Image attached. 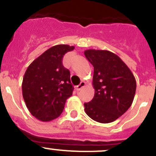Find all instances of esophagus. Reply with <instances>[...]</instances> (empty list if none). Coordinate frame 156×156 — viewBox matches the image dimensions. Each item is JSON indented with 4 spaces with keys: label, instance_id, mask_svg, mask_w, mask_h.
<instances>
[{
    "label": "esophagus",
    "instance_id": "esophagus-1",
    "mask_svg": "<svg viewBox=\"0 0 156 156\" xmlns=\"http://www.w3.org/2000/svg\"><path fill=\"white\" fill-rule=\"evenodd\" d=\"M84 86H85V82H84V81H81V82L80 83V84L76 87V90H80L81 88H82V87H84Z\"/></svg>",
    "mask_w": 156,
    "mask_h": 156
}]
</instances>
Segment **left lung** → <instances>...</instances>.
I'll use <instances>...</instances> for the list:
<instances>
[{
    "instance_id": "1",
    "label": "left lung",
    "mask_w": 156,
    "mask_h": 156,
    "mask_svg": "<svg viewBox=\"0 0 156 156\" xmlns=\"http://www.w3.org/2000/svg\"><path fill=\"white\" fill-rule=\"evenodd\" d=\"M84 55L94 66V96L84 103L89 117L108 123L121 116L132 104L136 82L128 66L116 54L107 50L87 49Z\"/></svg>"
}]
</instances>
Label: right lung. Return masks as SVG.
I'll use <instances>...</instances> for the list:
<instances>
[{"label": "right lung", "instance_id": "obj_1", "mask_svg": "<svg viewBox=\"0 0 156 156\" xmlns=\"http://www.w3.org/2000/svg\"><path fill=\"white\" fill-rule=\"evenodd\" d=\"M75 46L56 45L43 52L29 66L24 74L22 93L29 111L39 120L57 118L72 95L70 72L62 65L65 54Z\"/></svg>", "mask_w": 156, "mask_h": 156}]
</instances>
